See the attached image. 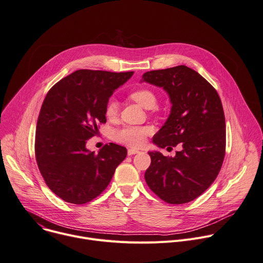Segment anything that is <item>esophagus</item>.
I'll list each match as a JSON object with an SVG mask.
<instances>
[{
    "instance_id": "esophagus-1",
    "label": "esophagus",
    "mask_w": 263,
    "mask_h": 263,
    "mask_svg": "<svg viewBox=\"0 0 263 263\" xmlns=\"http://www.w3.org/2000/svg\"><path fill=\"white\" fill-rule=\"evenodd\" d=\"M137 153H139V151L137 149H129L128 150V155H134Z\"/></svg>"
}]
</instances>
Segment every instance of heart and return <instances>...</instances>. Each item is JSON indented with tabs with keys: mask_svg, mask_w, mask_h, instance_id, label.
<instances>
[{
	"mask_svg": "<svg viewBox=\"0 0 263 263\" xmlns=\"http://www.w3.org/2000/svg\"><path fill=\"white\" fill-rule=\"evenodd\" d=\"M130 98L145 109H152L156 106L157 100L155 94L149 89H139L131 93ZM118 104L115 100L108 101L105 107V114L107 117H113L117 113ZM151 133V129L147 127L127 126L114 131L113 137L115 140L130 147H140L144 144L146 137Z\"/></svg>",
	"mask_w": 263,
	"mask_h": 263,
	"instance_id": "b5f03b06",
	"label": "heart"
}]
</instances>
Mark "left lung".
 <instances>
[{"mask_svg":"<svg viewBox=\"0 0 263 263\" xmlns=\"http://www.w3.org/2000/svg\"><path fill=\"white\" fill-rule=\"evenodd\" d=\"M141 83L162 88L172 104L170 115L154 135L159 148L181 146L174 157L148 152L149 187L162 200L181 204L200 196L216 179L226 153V119L217 91L184 65L148 71Z\"/></svg>","mask_w":263,"mask_h":263,"instance_id":"left-lung-1","label":"left lung"}]
</instances>
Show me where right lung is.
Returning a JSON list of instances; mask_svg holds the SVG:
<instances>
[{"instance_id": "1", "label": "right lung", "mask_w": 263, "mask_h": 263, "mask_svg": "<svg viewBox=\"0 0 263 263\" xmlns=\"http://www.w3.org/2000/svg\"><path fill=\"white\" fill-rule=\"evenodd\" d=\"M133 73L78 70L47 93L37 118L35 158L45 182L63 200L84 204L98 197L126 158L127 149L112 142L98 154L86 144L106 123L113 92Z\"/></svg>"}]
</instances>
